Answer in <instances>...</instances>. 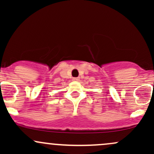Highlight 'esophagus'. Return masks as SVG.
<instances>
[{
    "label": "esophagus",
    "instance_id": "esophagus-1",
    "mask_svg": "<svg viewBox=\"0 0 154 154\" xmlns=\"http://www.w3.org/2000/svg\"><path fill=\"white\" fill-rule=\"evenodd\" d=\"M72 79H73V81H78L79 78V77H74V78Z\"/></svg>",
    "mask_w": 154,
    "mask_h": 154
}]
</instances>
